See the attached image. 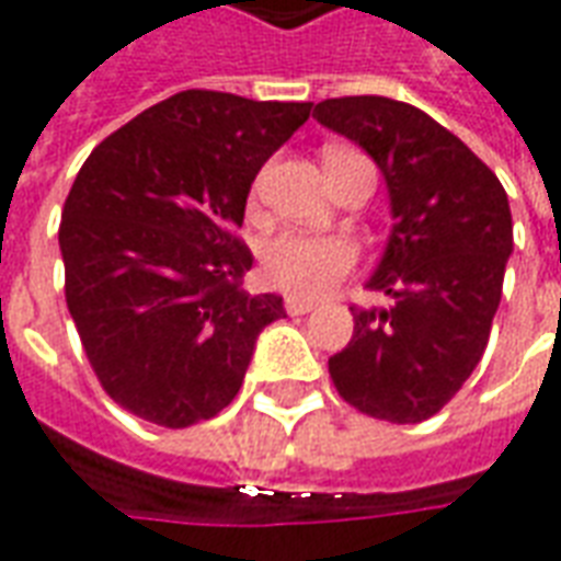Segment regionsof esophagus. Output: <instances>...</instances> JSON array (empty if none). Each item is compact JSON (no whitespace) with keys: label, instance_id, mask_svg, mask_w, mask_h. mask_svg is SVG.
<instances>
[{"label":"esophagus","instance_id":"1","mask_svg":"<svg viewBox=\"0 0 561 561\" xmlns=\"http://www.w3.org/2000/svg\"><path fill=\"white\" fill-rule=\"evenodd\" d=\"M316 306V300H306V297H297V294H288V297H285V312H288V316H306V312H312Z\"/></svg>","mask_w":561,"mask_h":561}]
</instances>
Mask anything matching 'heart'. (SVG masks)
Masks as SVG:
<instances>
[{"instance_id":"obj_1","label":"heart","mask_w":561,"mask_h":561,"mask_svg":"<svg viewBox=\"0 0 561 561\" xmlns=\"http://www.w3.org/2000/svg\"><path fill=\"white\" fill-rule=\"evenodd\" d=\"M354 245L342 237L282 233L261 252L264 279L288 294L318 297L352 270Z\"/></svg>"}]
</instances>
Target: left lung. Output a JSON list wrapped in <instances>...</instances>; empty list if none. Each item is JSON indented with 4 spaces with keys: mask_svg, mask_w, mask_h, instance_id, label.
Masks as SVG:
<instances>
[{
    "mask_svg": "<svg viewBox=\"0 0 561 561\" xmlns=\"http://www.w3.org/2000/svg\"><path fill=\"white\" fill-rule=\"evenodd\" d=\"M312 116L376 161L393 219L366 282L393 304L352 309V342L330 357V378L357 412L421 423L466 385L490 340L514 252L505 188L414 104L345 95Z\"/></svg>",
    "mask_w": 561,
    "mask_h": 561,
    "instance_id": "obj_1",
    "label": "left lung"
}]
</instances>
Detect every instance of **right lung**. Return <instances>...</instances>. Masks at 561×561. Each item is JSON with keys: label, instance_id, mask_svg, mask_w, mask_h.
<instances>
[{"label": "right lung", "instance_id": "right-lung-1", "mask_svg": "<svg viewBox=\"0 0 561 561\" xmlns=\"http://www.w3.org/2000/svg\"><path fill=\"white\" fill-rule=\"evenodd\" d=\"M309 102L176 92L104 138L62 207L66 304L107 397L183 430L231 405L255 342L285 316L243 291L237 240L257 171Z\"/></svg>", "mask_w": 561, "mask_h": 561}]
</instances>
